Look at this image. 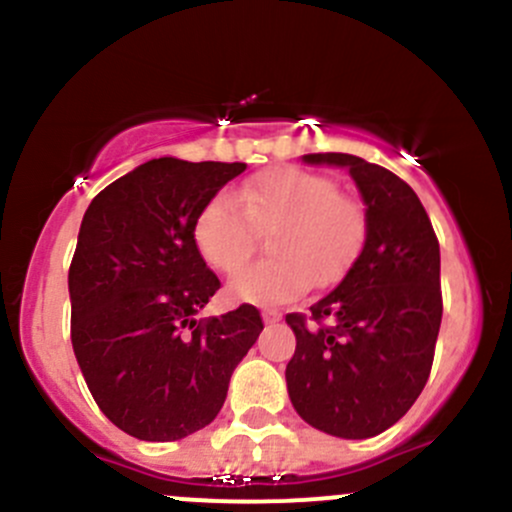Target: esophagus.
I'll return each instance as SVG.
<instances>
[{
    "instance_id": "obj_1",
    "label": "esophagus",
    "mask_w": 512,
    "mask_h": 512,
    "mask_svg": "<svg viewBox=\"0 0 512 512\" xmlns=\"http://www.w3.org/2000/svg\"><path fill=\"white\" fill-rule=\"evenodd\" d=\"M262 319H265V324H277L282 319V312L280 309H265V312H262Z\"/></svg>"
}]
</instances>
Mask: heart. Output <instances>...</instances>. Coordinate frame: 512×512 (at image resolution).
Segmentation results:
<instances>
[{"instance_id":"1","label":"heart","mask_w":512,"mask_h":512,"mask_svg":"<svg viewBox=\"0 0 512 512\" xmlns=\"http://www.w3.org/2000/svg\"><path fill=\"white\" fill-rule=\"evenodd\" d=\"M366 210L339 193L332 178L297 165H277L247 180L235 195L215 193L193 220V242L213 270L232 275L272 231L270 261L230 282L232 297L282 304L309 287L347 277L366 242Z\"/></svg>"}]
</instances>
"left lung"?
<instances>
[{
  "label": "left lung",
  "mask_w": 512,
  "mask_h": 512,
  "mask_svg": "<svg viewBox=\"0 0 512 512\" xmlns=\"http://www.w3.org/2000/svg\"><path fill=\"white\" fill-rule=\"evenodd\" d=\"M342 165L366 205V242L337 289L287 314L297 349L287 364L294 411L324 433L371 438L414 406L441 329V250L426 208L391 170L349 153H309Z\"/></svg>",
  "instance_id": "obj_1"
}]
</instances>
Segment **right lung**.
<instances>
[{
    "instance_id": "add662e5",
    "label": "right lung",
    "mask_w": 512,
    "mask_h": 512,
    "mask_svg": "<svg viewBox=\"0 0 512 512\" xmlns=\"http://www.w3.org/2000/svg\"><path fill=\"white\" fill-rule=\"evenodd\" d=\"M245 168L153 158L106 185L81 220L71 344L98 409L128 436L178 441L208 426L265 327L252 304L195 319L220 280L193 220Z\"/></svg>"
}]
</instances>
